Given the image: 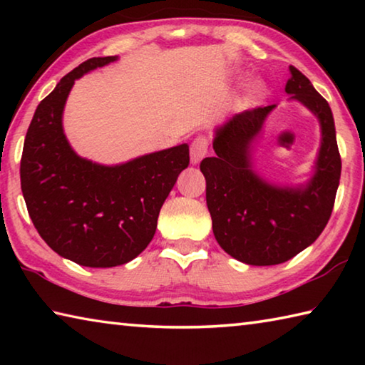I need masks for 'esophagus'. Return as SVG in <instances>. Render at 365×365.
<instances>
[{
  "label": "esophagus",
  "mask_w": 365,
  "mask_h": 365,
  "mask_svg": "<svg viewBox=\"0 0 365 365\" xmlns=\"http://www.w3.org/2000/svg\"><path fill=\"white\" fill-rule=\"evenodd\" d=\"M209 151V140L206 137H197L190 145V158L191 163L197 164L200 160L206 156Z\"/></svg>",
  "instance_id": "34e87169"
}]
</instances>
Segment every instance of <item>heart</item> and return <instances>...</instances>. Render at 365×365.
<instances>
[{
  "label": "heart",
  "mask_w": 365,
  "mask_h": 365,
  "mask_svg": "<svg viewBox=\"0 0 365 365\" xmlns=\"http://www.w3.org/2000/svg\"><path fill=\"white\" fill-rule=\"evenodd\" d=\"M261 93H262V83L255 82V83H252V85L250 86V90H248V98H250V100H255V98L261 96Z\"/></svg>",
  "instance_id": "heart-1"
}]
</instances>
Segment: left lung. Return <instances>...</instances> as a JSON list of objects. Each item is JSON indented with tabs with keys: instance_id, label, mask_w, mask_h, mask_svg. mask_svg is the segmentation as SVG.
<instances>
[{
	"instance_id": "obj_1",
	"label": "left lung",
	"mask_w": 365,
	"mask_h": 365,
	"mask_svg": "<svg viewBox=\"0 0 365 365\" xmlns=\"http://www.w3.org/2000/svg\"><path fill=\"white\" fill-rule=\"evenodd\" d=\"M285 91L319 117L322 127L316 174L306 187L277 188L251 169L250 145L275 106L252 108L215 130L217 156L201 160L214 237L227 255L250 265H275L319 238L329 222L341 175L335 122L325 98L289 66Z\"/></svg>"
}]
</instances>
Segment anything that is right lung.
I'll return each mask as SVG.
<instances>
[{
  "label": "right lung",
  "mask_w": 365,
  "mask_h": 365,
  "mask_svg": "<svg viewBox=\"0 0 365 365\" xmlns=\"http://www.w3.org/2000/svg\"><path fill=\"white\" fill-rule=\"evenodd\" d=\"M115 59L91 58L61 78L35 110L21 159V188L36 232L59 256L85 267H114L137 257L190 163L188 145L114 168L73 153L63 132L67 95L83 73Z\"/></svg>",
  "instance_id": "obj_1"
}]
</instances>
